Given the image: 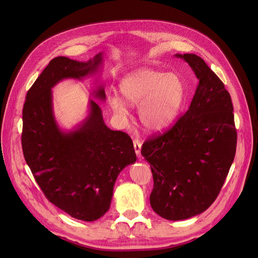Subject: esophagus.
Segmentation results:
<instances>
[{
  "mask_svg": "<svg viewBox=\"0 0 258 258\" xmlns=\"http://www.w3.org/2000/svg\"><path fill=\"white\" fill-rule=\"evenodd\" d=\"M134 146H135V151L138 157L141 156V147H142V143L139 141V140H134Z\"/></svg>",
  "mask_w": 258,
  "mask_h": 258,
  "instance_id": "obj_1",
  "label": "esophagus"
}]
</instances>
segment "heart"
Returning a JSON list of instances; mask_svg holds the SVG:
<instances>
[{"label":"heart","instance_id":"b5f03b06","mask_svg":"<svg viewBox=\"0 0 258 258\" xmlns=\"http://www.w3.org/2000/svg\"><path fill=\"white\" fill-rule=\"evenodd\" d=\"M123 98L132 105L139 104V119L151 132L169 128L179 115L187 88L181 76L152 69H139L123 76L119 83ZM108 104L113 112L126 118L128 105L116 93H110Z\"/></svg>","mask_w":258,"mask_h":258}]
</instances>
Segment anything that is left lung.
<instances>
[{
  "instance_id": "8db88e82",
  "label": "left lung",
  "mask_w": 258,
  "mask_h": 258,
  "mask_svg": "<svg viewBox=\"0 0 258 258\" xmlns=\"http://www.w3.org/2000/svg\"><path fill=\"white\" fill-rule=\"evenodd\" d=\"M192 69L198 86L187 111L162 136L142 146L154 188L152 209L169 221L187 220L213 204L235 158L237 131L229 92L204 59L175 53Z\"/></svg>"
}]
</instances>
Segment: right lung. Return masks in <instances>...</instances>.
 I'll list each match as a JSON object with an SVG mask.
<instances>
[{"label": "right lung", "mask_w": 258, "mask_h": 258, "mask_svg": "<svg viewBox=\"0 0 258 258\" xmlns=\"http://www.w3.org/2000/svg\"><path fill=\"white\" fill-rule=\"evenodd\" d=\"M102 63V52L86 62L53 58L29 89L22 111V151L36 183L52 205L85 222L97 221L110 209L117 176L137 160L134 143L127 134L106 126L92 99L83 121L61 129L51 89L63 80L97 74ZM92 93L105 101L103 86Z\"/></svg>", "instance_id": "obj_1"}]
</instances>
